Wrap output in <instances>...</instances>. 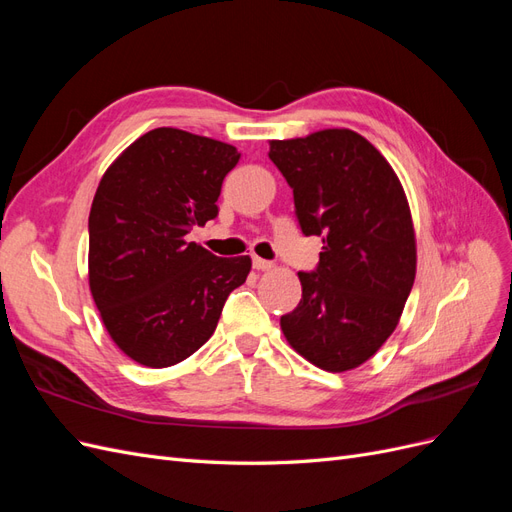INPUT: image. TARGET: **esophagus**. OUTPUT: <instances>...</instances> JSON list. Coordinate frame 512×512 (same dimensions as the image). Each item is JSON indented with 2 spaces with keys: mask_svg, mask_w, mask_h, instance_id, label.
<instances>
[{
  "mask_svg": "<svg viewBox=\"0 0 512 512\" xmlns=\"http://www.w3.org/2000/svg\"><path fill=\"white\" fill-rule=\"evenodd\" d=\"M252 267H254L256 271H269V269H273V265H271L269 260H262V258H258V256L252 258Z\"/></svg>",
  "mask_w": 512,
  "mask_h": 512,
  "instance_id": "34e87169",
  "label": "esophagus"
}]
</instances>
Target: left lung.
I'll use <instances>...</instances> for the list:
<instances>
[{
  "label": "left lung",
  "instance_id": "left-lung-1",
  "mask_svg": "<svg viewBox=\"0 0 512 512\" xmlns=\"http://www.w3.org/2000/svg\"><path fill=\"white\" fill-rule=\"evenodd\" d=\"M294 194L303 235L322 237L318 269L299 271L303 297L280 324L312 365L348 371L395 331L416 275V237L401 181L367 138L329 128L269 141Z\"/></svg>",
  "mask_w": 512,
  "mask_h": 512
}]
</instances>
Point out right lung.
<instances>
[{
    "mask_svg": "<svg viewBox=\"0 0 512 512\" xmlns=\"http://www.w3.org/2000/svg\"><path fill=\"white\" fill-rule=\"evenodd\" d=\"M237 147L177 128L143 134L106 168L89 213V290L115 346L145 367L188 359L213 335L250 256L185 239L218 215Z\"/></svg>",
    "mask_w": 512,
    "mask_h": 512,
    "instance_id": "obj_1",
    "label": "right lung"
}]
</instances>
